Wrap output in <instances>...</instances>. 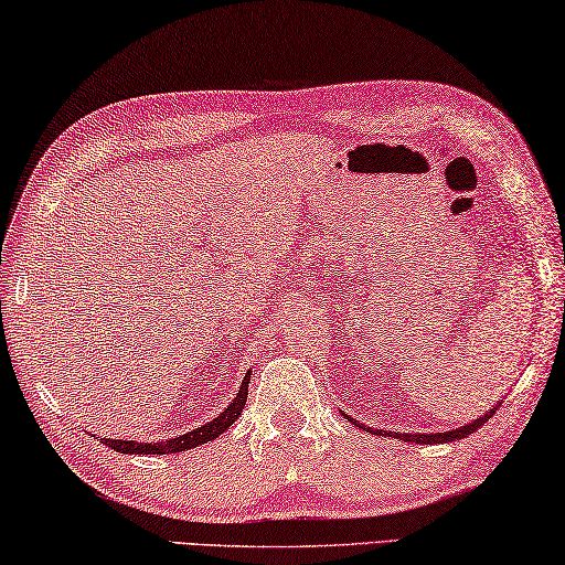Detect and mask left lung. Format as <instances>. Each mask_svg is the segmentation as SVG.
<instances>
[{"label": "left lung", "mask_w": 565, "mask_h": 565, "mask_svg": "<svg viewBox=\"0 0 565 565\" xmlns=\"http://www.w3.org/2000/svg\"><path fill=\"white\" fill-rule=\"evenodd\" d=\"M495 413V408L491 411V413H486L483 418H478V420H473L470 425H463V428H456V430H448V433H433V436H425V433H418V436H415V433H403L401 436V440H408V443H425V446H433V443H452V440H460V438H468L470 433H476L480 425H483L488 418H491V415ZM353 420V418H350ZM358 428H363V423H355ZM367 433H370V428H367Z\"/></svg>", "instance_id": "1"}]
</instances>
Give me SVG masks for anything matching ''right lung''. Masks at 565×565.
Instances as JSON below:
<instances>
[{
    "label": "right lung",
    "mask_w": 565,
    "mask_h": 565,
    "mask_svg": "<svg viewBox=\"0 0 565 565\" xmlns=\"http://www.w3.org/2000/svg\"><path fill=\"white\" fill-rule=\"evenodd\" d=\"M247 383H249V373L245 375L243 385H239V393L235 395V401L227 405L225 411H222L215 420H210L202 425V428H195L192 433H184V436L180 438H172V440H164V443H137V440H107L102 438V443L105 446H109L117 452H132V456H137V452H145V456H154V452H160V456H164V452H182L188 448H195V446H202V443L207 440H215L220 433H225L230 425H233L239 413H243L245 403H247Z\"/></svg>",
    "instance_id": "1"
}]
</instances>
